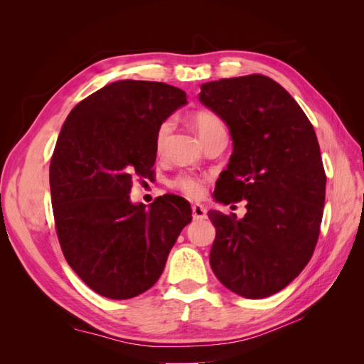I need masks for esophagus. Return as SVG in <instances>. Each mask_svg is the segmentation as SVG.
<instances>
[{
  "label": "esophagus",
  "mask_w": 364,
  "mask_h": 364,
  "mask_svg": "<svg viewBox=\"0 0 364 364\" xmlns=\"http://www.w3.org/2000/svg\"><path fill=\"white\" fill-rule=\"evenodd\" d=\"M191 209H193V217H194L196 220L206 218V208H205V206H202V205H199V203H196V205L191 206Z\"/></svg>",
  "instance_id": "34e87169"
}]
</instances>
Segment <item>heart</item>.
Masks as SVG:
<instances>
[{
  "label": "heart",
  "instance_id": "heart-1",
  "mask_svg": "<svg viewBox=\"0 0 364 364\" xmlns=\"http://www.w3.org/2000/svg\"><path fill=\"white\" fill-rule=\"evenodd\" d=\"M193 121H194V126H196L197 132H199V135L202 136L203 141L215 134H220V132H226L223 119L211 111L196 112L193 117ZM173 127H174V121L171 118L164 119L162 123L158 126L156 136H155V149H156L158 155H161L165 146H167V141H168V136L171 135ZM170 185L174 190L182 193L183 196L190 197V199H199V197H202V194L205 191L203 179L200 178V176H197L194 173L182 171L179 174H176L174 178L170 181Z\"/></svg>",
  "mask_w": 364,
  "mask_h": 364
}]
</instances>
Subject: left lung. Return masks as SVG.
I'll list each match as a JSON object with an SVG mask.
<instances>
[{"label":"left lung","mask_w":364,"mask_h":364,"mask_svg":"<svg viewBox=\"0 0 364 364\" xmlns=\"http://www.w3.org/2000/svg\"><path fill=\"white\" fill-rule=\"evenodd\" d=\"M200 102L226 121L234 151L215 185L225 205L247 200L241 220L218 211L209 264L249 299L282 290L310 261L321 234L326 174L316 132L284 87L262 74L203 83Z\"/></svg>","instance_id":"8db88e82"}]
</instances>
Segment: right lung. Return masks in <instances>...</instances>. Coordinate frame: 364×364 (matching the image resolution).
<instances>
[{
  "label": "right lung",
  "mask_w": 364,
  "mask_h": 364,
  "mask_svg": "<svg viewBox=\"0 0 364 364\" xmlns=\"http://www.w3.org/2000/svg\"><path fill=\"white\" fill-rule=\"evenodd\" d=\"M186 103L162 82L119 80L75 105L50 162L54 225L63 257L95 293L130 299L155 285L190 203L165 194L132 205L134 181L156 161L158 126Z\"/></svg>",
  "instance_id": "add662e5"
}]
</instances>
